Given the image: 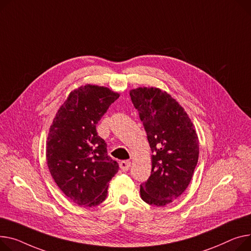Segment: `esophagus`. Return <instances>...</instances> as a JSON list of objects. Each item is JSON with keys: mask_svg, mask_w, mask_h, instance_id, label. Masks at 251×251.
Masks as SVG:
<instances>
[{"mask_svg": "<svg viewBox=\"0 0 251 251\" xmlns=\"http://www.w3.org/2000/svg\"><path fill=\"white\" fill-rule=\"evenodd\" d=\"M130 166H131V161H129V160H123L120 162V168L124 172H127Z\"/></svg>", "mask_w": 251, "mask_h": 251, "instance_id": "esophagus-1", "label": "esophagus"}]
</instances>
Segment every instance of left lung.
Instances as JSON below:
<instances>
[{"label": "left lung", "instance_id": "left-lung-1", "mask_svg": "<svg viewBox=\"0 0 251 251\" xmlns=\"http://www.w3.org/2000/svg\"><path fill=\"white\" fill-rule=\"evenodd\" d=\"M151 148V175L140 185L149 205L163 207L190 185L199 159V138L189 115L169 93L155 87L130 90Z\"/></svg>", "mask_w": 251, "mask_h": 251}]
</instances>
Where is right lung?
Returning <instances> with one entry per match:
<instances>
[{"label": "right lung", "mask_w": 251, "mask_h": 251, "mask_svg": "<svg viewBox=\"0 0 251 251\" xmlns=\"http://www.w3.org/2000/svg\"><path fill=\"white\" fill-rule=\"evenodd\" d=\"M119 96L106 87L80 86L70 93L49 128L48 170L61 192L78 206L105 201L109 181L118 172L96 127Z\"/></svg>", "instance_id": "1"}]
</instances>
